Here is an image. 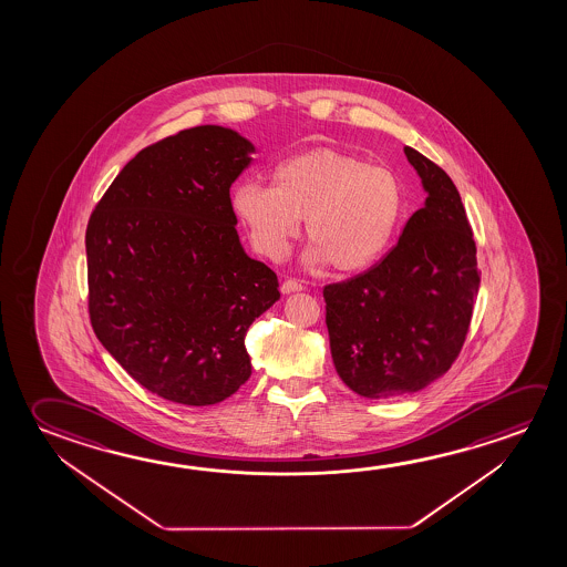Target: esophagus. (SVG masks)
I'll return each instance as SVG.
<instances>
[{
	"mask_svg": "<svg viewBox=\"0 0 567 567\" xmlns=\"http://www.w3.org/2000/svg\"><path fill=\"white\" fill-rule=\"evenodd\" d=\"M302 288H305V285H302V282H298L297 279H287L282 282L280 290H282L285 295H290V292H298V290H302Z\"/></svg>",
	"mask_w": 567,
	"mask_h": 567,
	"instance_id": "esophagus-1",
	"label": "esophagus"
}]
</instances>
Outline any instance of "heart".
<instances>
[{
  "mask_svg": "<svg viewBox=\"0 0 567 567\" xmlns=\"http://www.w3.org/2000/svg\"><path fill=\"white\" fill-rule=\"evenodd\" d=\"M275 186L237 184L233 212L252 247L269 259L285 257L305 231L308 260L340 272L368 269L395 237L405 212V187L391 169L334 148L297 154L275 167Z\"/></svg>",
  "mask_w": 567,
  "mask_h": 567,
  "instance_id": "b5f03b06",
  "label": "heart"
}]
</instances>
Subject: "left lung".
<instances>
[{"label": "left lung", "instance_id": "8db88e82", "mask_svg": "<svg viewBox=\"0 0 567 567\" xmlns=\"http://www.w3.org/2000/svg\"><path fill=\"white\" fill-rule=\"evenodd\" d=\"M405 156L429 194L425 205L372 269L324 287L336 372L370 400L415 393L453 365L481 287L453 179L417 150L405 146Z\"/></svg>", "mask_w": 567, "mask_h": 567}]
</instances>
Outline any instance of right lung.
I'll use <instances>...</instances> for the list:
<instances>
[{
    "label": "right lung",
    "mask_w": 567,
    "mask_h": 567,
    "mask_svg": "<svg viewBox=\"0 0 567 567\" xmlns=\"http://www.w3.org/2000/svg\"><path fill=\"white\" fill-rule=\"evenodd\" d=\"M252 144L195 126L140 150L86 225L94 334L142 388L182 405L227 400L251 375L245 334L280 298L243 251L231 184Z\"/></svg>",
    "instance_id": "obj_1"
}]
</instances>
